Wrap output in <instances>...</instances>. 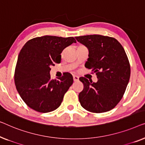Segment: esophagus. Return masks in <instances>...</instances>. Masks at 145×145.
<instances>
[{"mask_svg": "<svg viewBox=\"0 0 145 145\" xmlns=\"http://www.w3.org/2000/svg\"><path fill=\"white\" fill-rule=\"evenodd\" d=\"M73 81H79V76H77V75H73Z\"/></svg>", "mask_w": 145, "mask_h": 145, "instance_id": "obj_1", "label": "esophagus"}]
</instances>
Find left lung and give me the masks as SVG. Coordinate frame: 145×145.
<instances>
[{
    "instance_id": "8db88e82",
    "label": "left lung",
    "mask_w": 145,
    "mask_h": 145,
    "mask_svg": "<svg viewBox=\"0 0 145 145\" xmlns=\"http://www.w3.org/2000/svg\"><path fill=\"white\" fill-rule=\"evenodd\" d=\"M75 39L88 48L85 66L98 78L97 83L79 78L84 86L79 94V103L93 113L111 110L121 101L129 81L131 69L125 50L116 39L108 36L89 35Z\"/></svg>"
}]
</instances>
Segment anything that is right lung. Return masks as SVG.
Returning a JSON list of instances; mask_svg holds the SVG:
<instances>
[{"label":"right lung","instance_id":"add662e5","mask_svg":"<svg viewBox=\"0 0 145 145\" xmlns=\"http://www.w3.org/2000/svg\"><path fill=\"white\" fill-rule=\"evenodd\" d=\"M76 42L70 37L44 35L28 40L18 56L14 82L18 93L29 108L41 113L60 106L73 79L66 73L58 79L50 78V66L60 63V54Z\"/></svg>","mask_w":145,"mask_h":145}]
</instances>
